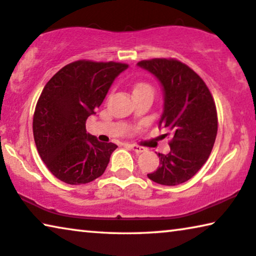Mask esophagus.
Instances as JSON below:
<instances>
[{
    "label": "esophagus",
    "instance_id": "esophagus-1",
    "mask_svg": "<svg viewBox=\"0 0 256 256\" xmlns=\"http://www.w3.org/2000/svg\"><path fill=\"white\" fill-rule=\"evenodd\" d=\"M128 147L133 150V152L136 153V154L142 153L144 150H145V148H144V147H142V146H138V145H130Z\"/></svg>",
    "mask_w": 256,
    "mask_h": 256
}]
</instances>
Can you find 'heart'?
I'll use <instances>...</instances> for the list:
<instances>
[{
  "mask_svg": "<svg viewBox=\"0 0 256 256\" xmlns=\"http://www.w3.org/2000/svg\"><path fill=\"white\" fill-rule=\"evenodd\" d=\"M138 89H150V87L147 84H140L136 87L134 90H138Z\"/></svg>",
  "mask_w": 256,
  "mask_h": 256,
  "instance_id": "1",
  "label": "heart"
}]
</instances>
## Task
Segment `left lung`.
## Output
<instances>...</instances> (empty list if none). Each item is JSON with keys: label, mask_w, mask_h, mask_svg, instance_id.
Listing matches in <instances>:
<instances>
[{"label": "left lung", "mask_w": 256, "mask_h": 256, "mask_svg": "<svg viewBox=\"0 0 256 256\" xmlns=\"http://www.w3.org/2000/svg\"><path fill=\"white\" fill-rule=\"evenodd\" d=\"M136 66L159 81L164 94L159 128H168L172 134L170 152L158 154L160 166L147 176L162 186L181 184L210 156L218 130L214 100L204 81L181 61L152 59Z\"/></svg>", "instance_id": "8db88e82"}]
</instances>
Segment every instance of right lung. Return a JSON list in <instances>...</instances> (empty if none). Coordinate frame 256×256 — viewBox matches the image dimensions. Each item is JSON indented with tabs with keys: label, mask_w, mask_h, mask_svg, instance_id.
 Instances as JSON below:
<instances>
[{
	"label": "right lung",
	"mask_w": 256,
	"mask_h": 256,
	"mask_svg": "<svg viewBox=\"0 0 256 256\" xmlns=\"http://www.w3.org/2000/svg\"><path fill=\"white\" fill-rule=\"evenodd\" d=\"M126 64L78 60L61 68L42 89L34 114L36 147L48 170L68 184H84L106 169L117 145L86 131Z\"/></svg>",
	"instance_id": "obj_1"
}]
</instances>
